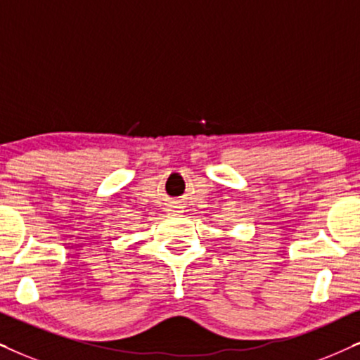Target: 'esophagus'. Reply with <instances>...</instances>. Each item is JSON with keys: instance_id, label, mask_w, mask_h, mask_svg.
I'll use <instances>...</instances> for the list:
<instances>
[{"instance_id": "34e87169", "label": "esophagus", "mask_w": 360, "mask_h": 360, "mask_svg": "<svg viewBox=\"0 0 360 360\" xmlns=\"http://www.w3.org/2000/svg\"><path fill=\"white\" fill-rule=\"evenodd\" d=\"M169 211H172V212H177V206H171V207H169Z\"/></svg>"}]
</instances>
